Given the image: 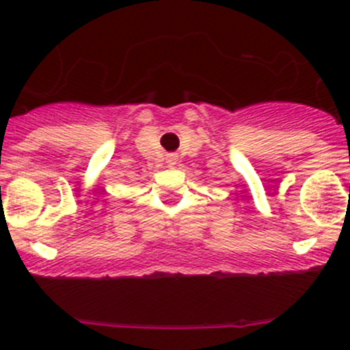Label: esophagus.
I'll return each mask as SVG.
<instances>
[{
	"label": "esophagus",
	"instance_id": "1",
	"mask_svg": "<svg viewBox=\"0 0 350 350\" xmlns=\"http://www.w3.org/2000/svg\"><path fill=\"white\" fill-rule=\"evenodd\" d=\"M165 161H167V164L169 165H174L176 162H178V159H176V155H172V154H169L167 157H165Z\"/></svg>",
	"mask_w": 350,
	"mask_h": 350
}]
</instances>
